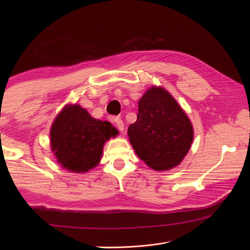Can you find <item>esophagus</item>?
I'll return each instance as SVG.
<instances>
[{
    "instance_id": "34e87169",
    "label": "esophagus",
    "mask_w": 250,
    "mask_h": 250,
    "mask_svg": "<svg viewBox=\"0 0 250 250\" xmlns=\"http://www.w3.org/2000/svg\"><path fill=\"white\" fill-rule=\"evenodd\" d=\"M113 123H116V126L118 127V129L120 131H123L124 130V122L122 121L121 118H113Z\"/></svg>"
}]
</instances>
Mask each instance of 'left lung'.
I'll return each instance as SVG.
<instances>
[{
    "label": "left lung",
    "instance_id": "left-lung-1",
    "mask_svg": "<svg viewBox=\"0 0 250 250\" xmlns=\"http://www.w3.org/2000/svg\"><path fill=\"white\" fill-rule=\"evenodd\" d=\"M193 134L190 120L175 99L156 86L141 98L138 119L128 127L135 153L156 171L179 165L190 150Z\"/></svg>",
    "mask_w": 250,
    "mask_h": 250
}]
</instances>
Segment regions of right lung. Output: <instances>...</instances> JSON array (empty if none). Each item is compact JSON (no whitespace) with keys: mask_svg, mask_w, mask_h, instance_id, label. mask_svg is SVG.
Instances as JSON below:
<instances>
[{"mask_svg":"<svg viewBox=\"0 0 250 250\" xmlns=\"http://www.w3.org/2000/svg\"><path fill=\"white\" fill-rule=\"evenodd\" d=\"M117 134L107 121L92 118L79 105H69L52 125V151L64 169L86 172L99 164L105 141Z\"/></svg>","mask_w":250,"mask_h":250,"instance_id":"obj_1","label":"right lung"}]
</instances>
